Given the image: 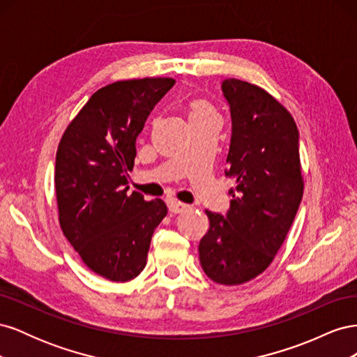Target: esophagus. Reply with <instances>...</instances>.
Returning a JSON list of instances; mask_svg holds the SVG:
<instances>
[{"instance_id":"obj_1","label":"esophagus","mask_w":357,"mask_h":357,"mask_svg":"<svg viewBox=\"0 0 357 357\" xmlns=\"http://www.w3.org/2000/svg\"><path fill=\"white\" fill-rule=\"evenodd\" d=\"M168 208H169L171 213L178 214V213H183V211H185V210L188 208V204L176 201V199H171V201L168 202Z\"/></svg>"}]
</instances>
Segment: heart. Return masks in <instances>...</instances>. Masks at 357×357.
Wrapping results in <instances>:
<instances>
[{
	"mask_svg": "<svg viewBox=\"0 0 357 357\" xmlns=\"http://www.w3.org/2000/svg\"><path fill=\"white\" fill-rule=\"evenodd\" d=\"M190 121H199V119H218L213 105L205 100H193L189 104Z\"/></svg>",
	"mask_w": 357,
	"mask_h": 357,
	"instance_id": "b5f03b06",
	"label": "heart"
}]
</instances>
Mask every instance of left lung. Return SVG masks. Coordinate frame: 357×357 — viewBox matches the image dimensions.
Wrapping results in <instances>:
<instances>
[{
  "label": "left lung",
  "instance_id": "8db88e82",
  "mask_svg": "<svg viewBox=\"0 0 357 357\" xmlns=\"http://www.w3.org/2000/svg\"><path fill=\"white\" fill-rule=\"evenodd\" d=\"M232 134L226 176L236 180L225 215L207 210L199 243L204 273L219 284H241L269 266L282 247L304 192L299 132L294 117L256 84L226 79Z\"/></svg>",
  "mask_w": 357,
  "mask_h": 357
}]
</instances>
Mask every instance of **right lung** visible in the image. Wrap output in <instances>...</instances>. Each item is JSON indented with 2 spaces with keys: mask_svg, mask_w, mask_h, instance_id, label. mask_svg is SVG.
Listing matches in <instances>:
<instances>
[{
  "mask_svg": "<svg viewBox=\"0 0 357 357\" xmlns=\"http://www.w3.org/2000/svg\"><path fill=\"white\" fill-rule=\"evenodd\" d=\"M174 79L116 82L96 91L63 132L55 189L63 235L93 273L129 282L146 266L165 202L129 192L135 142Z\"/></svg>",
  "mask_w": 357,
  "mask_h": 357,
  "instance_id": "right-lung-1",
  "label": "right lung"
}]
</instances>
